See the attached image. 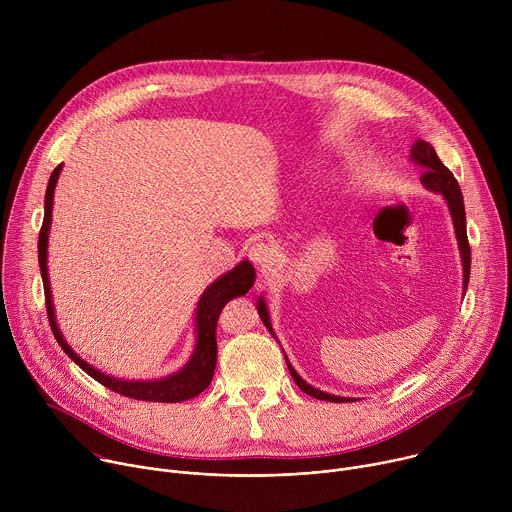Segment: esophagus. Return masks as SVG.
Returning <instances> with one entry per match:
<instances>
[{
    "instance_id": "obj_1",
    "label": "esophagus",
    "mask_w": 512,
    "mask_h": 512,
    "mask_svg": "<svg viewBox=\"0 0 512 512\" xmlns=\"http://www.w3.org/2000/svg\"><path fill=\"white\" fill-rule=\"evenodd\" d=\"M275 257H277L275 247H273L271 243H265V241H257V243H253L251 249H249V259H251L255 265H259L261 269L273 265Z\"/></svg>"
}]
</instances>
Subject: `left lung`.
Here are the masks:
<instances>
[{"mask_svg":"<svg viewBox=\"0 0 512 512\" xmlns=\"http://www.w3.org/2000/svg\"><path fill=\"white\" fill-rule=\"evenodd\" d=\"M411 158L425 166V174L421 176V182L425 188L442 194L450 206V212H452V218H454V227H456V237H458V245H460V253H462V263H464V289L468 287V281H470V243H468V235H466V210H464V196H462V190H460V184L458 180L454 178V174L442 164V160L437 158L433 145L427 143V141H417L413 145V152H411ZM257 312L263 320V324L269 328V332L273 334L271 330V322H269V316H267V308H265V302L259 298L257 302ZM287 362V358H285ZM287 369L291 373V377H294L296 385L310 397H316L320 401H332V403H346V401H354L350 397H336V395H330V393H324L320 389H314L312 385H308L294 369H291V364L287 362Z\"/></svg>","mask_w":512,"mask_h":512,"instance_id":"left-lung-1","label":"left lung"}]
</instances>
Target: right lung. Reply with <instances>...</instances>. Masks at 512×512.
<instances>
[{
  "label": "right lung",
  "mask_w": 512,
  "mask_h": 512,
  "mask_svg": "<svg viewBox=\"0 0 512 512\" xmlns=\"http://www.w3.org/2000/svg\"><path fill=\"white\" fill-rule=\"evenodd\" d=\"M60 166L54 168L50 174L48 186H46V200H44V223L38 235V263L42 271V283H44V298H46V312L50 320V328L54 332L56 342L62 346V350L75 360L79 367L91 375L95 381H99L103 387L131 397L139 401H158V403H180L186 399H192L200 395L212 381L214 367H216V322L218 316H221L225 304L237 296H245L247 291L255 283V269L249 261H241L233 271L227 275L218 277L206 291L202 294L198 308H196V348L186 367L160 381H121L113 379L109 375H103L97 371L91 364H87L83 358H79L72 348L64 342L56 320H54V308H52V296H50V283H48V269H46V249H48V231H50V221H52V198H54V186L60 174Z\"/></svg>",
  "instance_id": "1"
}]
</instances>
